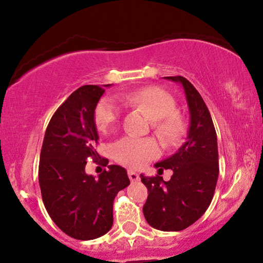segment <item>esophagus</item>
I'll use <instances>...</instances> for the list:
<instances>
[{
	"label": "esophagus",
	"mask_w": 263,
	"mask_h": 263,
	"mask_svg": "<svg viewBox=\"0 0 263 263\" xmlns=\"http://www.w3.org/2000/svg\"><path fill=\"white\" fill-rule=\"evenodd\" d=\"M128 177L130 179L132 182H136V181H140V176L138 172L133 171V170H128Z\"/></svg>",
	"instance_id": "obj_1"
}]
</instances>
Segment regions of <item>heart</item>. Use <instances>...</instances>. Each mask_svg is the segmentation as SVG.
I'll list each match as a JSON object with an SVG mask.
<instances>
[{
	"instance_id": "1",
	"label": "heart",
	"mask_w": 263,
	"mask_h": 263,
	"mask_svg": "<svg viewBox=\"0 0 263 263\" xmlns=\"http://www.w3.org/2000/svg\"><path fill=\"white\" fill-rule=\"evenodd\" d=\"M122 103L139 107L152 120L158 135L167 143L177 142L184 132V121L176 112V100L170 93L156 86L142 87L118 96ZM121 117V106L112 98L99 100L95 109V123L99 132L107 133L116 127ZM159 154L153 139L123 136L112 145V156L118 163L140 167Z\"/></svg>"
}]
</instances>
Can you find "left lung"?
Here are the masks:
<instances>
[{"label": "left lung", "mask_w": 263, "mask_h": 263, "mask_svg": "<svg viewBox=\"0 0 263 263\" xmlns=\"http://www.w3.org/2000/svg\"><path fill=\"white\" fill-rule=\"evenodd\" d=\"M182 84L190 114L188 136L177 152L154 166L174 171L170 181L145 177L148 196L143 215L160 231H182L202 217L213 199L219 175L217 133L210 110L197 89L183 77H165Z\"/></svg>", "instance_id": "1"}]
</instances>
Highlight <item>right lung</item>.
I'll return each mask as SVG.
<instances>
[{
	"label": "right lung",
	"mask_w": 263,
	"mask_h": 263,
	"mask_svg": "<svg viewBox=\"0 0 263 263\" xmlns=\"http://www.w3.org/2000/svg\"><path fill=\"white\" fill-rule=\"evenodd\" d=\"M104 92L98 85H85L71 93L52 115L41 151L38 177L44 206L66 235L80 240L109 231L115 197L130 183L118 165H109L98 178L85 172L89 159L104 166L109 163L95 149L99 139L95 109Z\"/></svg>",
	"instance_id": "right-lung-1"
}]
</instances>
